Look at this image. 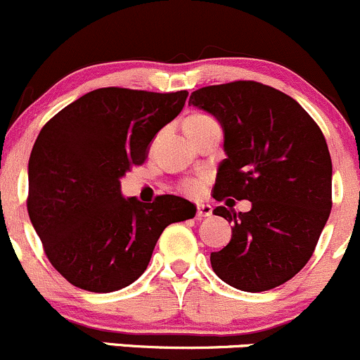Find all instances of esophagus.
I'll use <instances>...</instances> for the list:
<instances>
[{"instance_id":"esophagus-1","label":"esophagus","mask_w":360,"mask_h":360,"mask_svg":"<svg viewBox=\"0 0 360 360\" xmlns=\"http://www.w3.org/2000/svg\"><path fill=\"white\" fill-rule=\"evenodd\" d=\"M213 214V207L210 205H199L198 206V217L199 218H207Z\"/></svg>"}]
</instances>
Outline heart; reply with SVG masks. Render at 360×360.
I'll list each match as a JSON object with an SVG mask.
<instances>
[{
    "instance_id": "b5f03b06",
    "label": "heart",
    "mask_w": 360,
    "mask_h": 360,
    "mask_svg": "<svg viewBox=\"0 0 360 360\" xmlns=\"http://www.w3.org/2000/svg\"><path fill=\"white\" fill-rule=\"evenodd\" d=\"M206 121H214L213 117L205 116V114H195V116L188 117L185 123H206ZM184 191L191 195H199L202 192V187H205V181L201 179H191V180H185L184 181Z\"/></svg>"
}]
</instances>
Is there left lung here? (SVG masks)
<instances>
[{"label":"left lung","mask_w":360,"mask_h":360,"mask_svg":"<svg viewBox=\"0 0 360 360\" xmlns=\"http://www.w3.org/2000/svg\"><path fill=\"white\" fill-rule=\"evenodd\" d=\"M188 105L224 129L213 198L251 201L246 213L213 210L234 224L231 243L210 257L214 274L240 291L281 286L310 260L331 213L333 165L321 128L295 98L257 81L199 88Z\"/></svg>","instance_id":"obj_1"}]
</instances>
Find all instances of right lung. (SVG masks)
<instances>
[{
  "label": "right lung",
  "instance_id": "right-lung-1",
  "mask_svg": "<svg viewBox=\"0 0 360 360\" xmlns=\"http://www.w3.org/2000/svg\"><path fill=\"white\" fill-rule=\"evenodd\" d=\"M187 95L98 88L39 131L29 158V218L48 260L72 286L123 290L147 269L162 231L194 218L195 206L179 195L149 205L123 198L120 180L146 161Z\"/></svg>",
  "mask_w": 360,
  "mask_h": 360
}]
</instances>
